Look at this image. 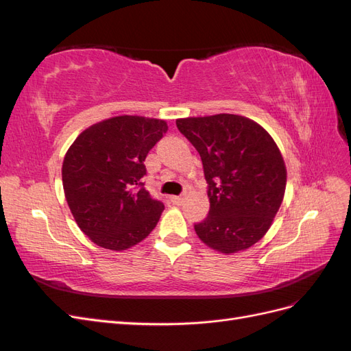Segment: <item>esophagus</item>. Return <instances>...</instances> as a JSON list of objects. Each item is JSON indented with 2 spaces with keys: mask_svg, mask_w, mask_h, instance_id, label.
Returning <instances> with one entry per match:
<instances>
[{
  "mask_svg": "<svg viewBox=\"0 0 351 351\" xmlns=\"http://www.w3.org/2000/svg\"><path fill=\"white\" fill-rule=\"evenodd\" d=\"M184 199H186V193L180 195V196H173V197H171V202H173L174 205H182L183 202H184Z\"/></svg>",
  "mask_w": 351,
  "mask_h": 351,
  "instance_id": "esophagus-1",
  "label": "esophagus"
}]
</instances>
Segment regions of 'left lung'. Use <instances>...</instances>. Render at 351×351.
<instances>
[{
    "mask_svg": "<svg viewBox=\"0 0 351 351\" xmlns=\"http://www.w3.org/2000/svg\"><path fill=\"white\" fill-rule=\"evenodd\" d=\"M178 130L200 155L208 183L209 214L195 224L197 237L221 253L258 243L282 204L287 169L262 125L236 114L187 117Z\"/></svg>",
    "mask_w": 351,
    "mask_h": 351,
    "instance_id": "obj_1",
    "label": "left lung"
}]
</instances>
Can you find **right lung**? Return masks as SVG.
I'll return each instance as SVG.
<instances>
[{
  "mask_svg": "<svg viewBox=\"0 0 351 351\" xmlns=\"http://www.w3.org/2000/svg\"><path fill=\"white\" fill-rule=\"evenodd\" d=\"M164 120L119 115L83 130L62 161V187L79 228L95 244L125 250L156 227L164 204L143 187L145 158Z\"/></svg>",
  "mask_w": 351,
  "mask_h": 351,
  "instance_id": "1",
  "label": "right lung"
}]
</instances>
